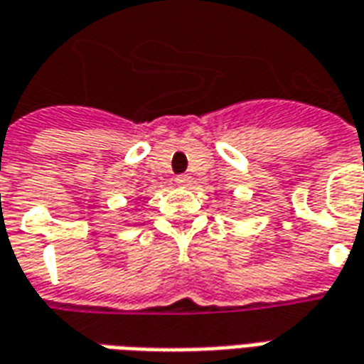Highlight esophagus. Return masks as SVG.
Returning a JSON list of instances; mask_svg holds the SVG:
<instances>
[{"mask_svg": "<svg viewBox=\"0 0 364 364\" xmlns=\"http://www.w3.org/2000/svg\"><path fill=\"white\" fill-rule=\"evenodd\" d=\"M175 183H177L179 187H189L191 177L189 175H179V177H175Z\"/></svg>", "mask_w": 364, "mask_h": 364, "instance_id": "34e87169", "label": "esophagus"}]
</instances>
